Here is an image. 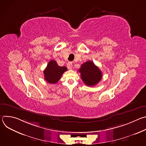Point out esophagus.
I'll use <instances>...</instances> for the list:
<instances>
[{"label": "esophagus", "instance_id": "esophagus-1", "mask_svg": "<svg viewBox=\"0 0 146 146\" xmlns=\"http://www.w3.org/2000/svg\"><path fill=\"white\" fill-rule=\"evenodd\" d=\"M72 66H73V64L72 62H69L68 64H67V67L69 70H71L72 69Z\"/></svg>", "mask_w": 146, "mask_h": 146}]
</instances>
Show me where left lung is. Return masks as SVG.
Instances as JSON below:
<instances>
[{
    "instance_id": "obj_1",
    "label": "left lung",
    "mask_w": 146,
    "mask_h": 146,
    "mask_svg": "<svg viewBox=\"0 0 146 146\" xmlns=\"http://www.w3.org/2000/svg\"><path fill=\"white\" fill-rule=\"evenodd\" d=\"M78 72L81 73L82 80L88 86H95L102 77L100 70L91 60L82 64Z\"/></svg>"
}]
</instances>
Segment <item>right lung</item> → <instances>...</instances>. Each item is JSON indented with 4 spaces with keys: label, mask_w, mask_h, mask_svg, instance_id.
Here are the masks:
<instances>
[{
    "label": "right lung",
    "mask_w": 146,
    "mask_h": 146,
    "mask_svg": "<svg viewBox=\"0 0 146 146\" xmlns=\"http://www.w3.org/2000/svg\"><path fill=\"white\" fill-rule=\"evenodd\" d=\"M66 70V67L59 66L55 60H51L44 70V79L50 84H56L60 80L62 74Z\"/></svg>",
    "instance_id": "1"
}]
</instances>
